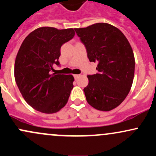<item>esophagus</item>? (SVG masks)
Here are the masks:
<instances>
[{"label": "esophagus", "instance_id": "obj_1", "mask_svg": "<svg viewBox=\"0 0 156 156\" xmlns=\"http://www.w3.org/2000/svg\"><path fill=\"white\" fill-rule=\"evenodd\" d=\"M73 76H74L75 79H77V78H79V77L81 76V75H73Z\"/></svg>", "mask_w": 156, "mask_h": 156}]
</instances>
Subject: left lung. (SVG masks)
<instances>
[{"label":"left lung","mask_w":156,"mask_h":156,"mask_svg":"<svg viewBox=\"0 0 156 156\" xmlns=\"http://www.w3.org/2000/svg\"><path fill=\"white\" fill-rule=\"evenodd\" d=\"M75 31L90 62L98 63V73L87 75L89 83L83 89L87 102L98 110H112L124 101L133 84L135 58L130 44L121 30L107 23Z\"/></svg>","instance_id":"left-lung-1"}]
</instances>
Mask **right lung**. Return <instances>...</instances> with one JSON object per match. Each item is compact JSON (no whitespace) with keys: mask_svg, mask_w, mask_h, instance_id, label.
Masks as SVG:
<instances>
[{"mask_svg":"<svg viewBox=\"0 0 156 156\" xmlns=\"http://www.w3.org/2000/svg\"><path fill=\"white\" fill-rule=\"evenodd\" d=\"M75 35L73 29L40 27L29 34L20 46L15 62V79L29 105L52 114L66 105L73 88L72 75H55L61 47Z\"/></svg>","mask_w":156,"mask_h":156,"instance_id":"1","label":"right lung"}]
</instances>
